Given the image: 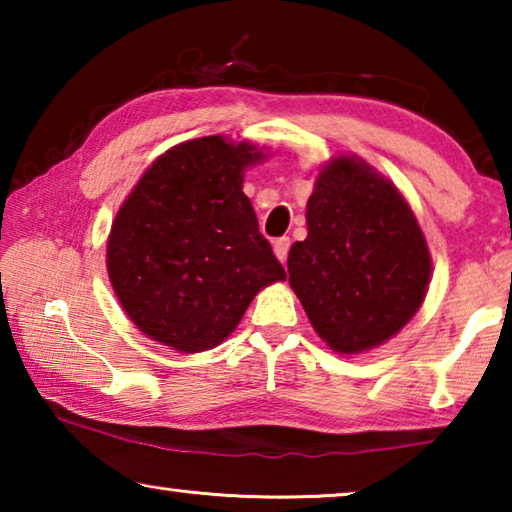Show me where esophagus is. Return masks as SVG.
<instances>
[{
  "instance_id": "obj_1",
  "label": "esophagus",
  "mask_w": 512,
  "mask_h": 512,
  "mask_svg": "<svg viewBox=\"0 0 512 512\" xmlns=\"http://www.w3.org/2000/svg\"><path fill=\"white\" fill-rule=\"evenodd\" d=\"M289 248H291V239L289 237H280L273 241V250H275V257L280 259V262L284 264L287 262V255H289Z\"/></svg>"
}]
</instances>
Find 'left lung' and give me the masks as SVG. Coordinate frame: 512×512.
I'll return each instance as SVG.
<instances>
[{
  "label": "left lung",
  "instance_id": "8db88e82",
  "mask_svg": "<svg viewBox=\"0 0 512 512\" xmlns=\"http://www.w3.org/2000/svg\"><path fill=\"white\" fill-rule=\"evenodd\" d=\"M431 255L409 203L381 173L341 155L318 173L307 239L289 250V282L329 348L359 354L409 323L427 296Z\"/></svg>",
  "mask_w": 512,
  "mask_h": 512
}]
</instances>
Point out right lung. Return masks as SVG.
Masks as SVG:
<instances>
[{"instance_id":"right-lung-1","label":"right lung","mask_w":512,"mask_h":512,"mask_svg":"<svg viewBox=\"0 0 512 512\" xmlns=\"http://www.w3.org/2000/svg\"><path fill=\"white\" fill-rule=\"evenodd\" d=\"M264 153L221 135L162 153L119 207L106 264L142 334L194 354L228 339L259 291L284 280L248 196L246 167Z\"/></svg>"}]
</instances>
